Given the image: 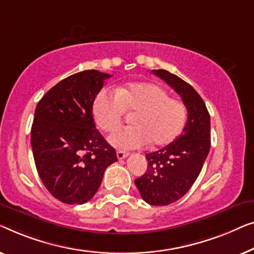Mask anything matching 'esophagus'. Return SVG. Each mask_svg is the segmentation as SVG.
I'll return each instance as SVG.
<instances>
[{
	"instance_id": "obj_1",
	"label": "esophagus",
	"mask_w": 254,
	"mask_h": 254,
	"mask_svg": "<svg viewBox=\"0 0 254 254\" xmlns=\"http://www.w3.org/2000/svg\"><path fill=\"white\" fill-rule=\"evenodd\" d=\"M117 159L119 160H123V159H126L127 156L128 155V153H127V152H123V151H117Z\"/></svg>"
}]
</instances>
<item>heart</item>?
<instances>
[{
  "instance_id": "b5f03b06",
  "label": "heart",
  "mask_w": 254,
  "mask_h": 254,
  "mask_svg": "<svg viewBox=\"0 0 254 254\" xmlns=\"http://www.w3.org/2000/svg\"><path fill=\"white\" fill-rule=\"evenodd\" d=\"M93 117L103 132H113L122 123L126 112L132 127L120 128L109 137L113 146L122 149L164 146L174 140L187 121V108L181 101L170 99L166 90L152 83H134L114 93L102 90L93 102Z\"/></svg>"
}]
</instances>
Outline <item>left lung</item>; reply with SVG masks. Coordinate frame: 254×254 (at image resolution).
Segmentation results:
<instances>
[{"instance_id":"obj_1","label":"left lung","mask_w":254,"mask_h":254,"mask_svg":"<svg viewBox=\"0 0 254 254\" xmlns=\"http://www.w3.org/2000/svg\"><path fill=\"white\" fill-rule=\"evenodd\" d=\"M181 95L188 121L180 137L159 151L146 154L147 170L134 181L141 198L152 206H166L190 190L210 147V117L197 91L167 70H153Z\"/></svg>"}]
</instances>
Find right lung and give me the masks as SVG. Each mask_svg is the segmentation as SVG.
I'll return each mask as SVG.
<instances>
[{
    "instance_id": "right-lung-1",
    "label": "right lung",
    "mask_w": 254,
    "mask_h": 254,
    "mask_svg": "<svg viewBox=\"0 0 254 254\" xmlns=\"http://www.w3.org/2000/svg\"><path fill=\"white\" fill-rule=\"evenodd\" d=\"M112 76L85 70L61 80L39 101L31 130L34 162L53 197L69 205L96 193L116 151L95 128L93 102Z\"/></svg>"
}]
</instances>
